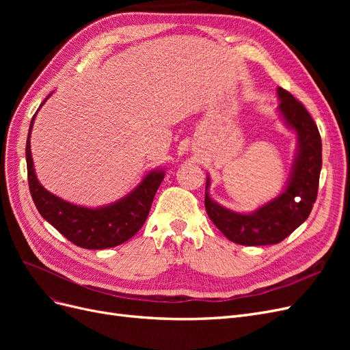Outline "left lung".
Segmentation results:
<instances>
[{"instance_id":"8db88e82","label":"left lung","mask_w":350,"mask_h":350,"mask_svg":"<svg viewBox=\"0 0 350 350\" xmlns=\"http://www.w3.org/2000/svg\"><path fill=\"white\" fill-rule=\"evenodd\" d=\"M279 113L296 134V153L283 191L251 213H238L210 197V176L206 183V211L210 220L229 241L239 245L279 243L308 219L317 200L321 172V137L304 105L278 88Z\"/></svg>"}]
</instances>
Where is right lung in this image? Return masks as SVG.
<instances>
[{
  "mask_svg": "<svg viewBox=\"0 0 350 350\" xmlns=\"http://www.w3.org/2000/svg\"><path fill=\"white\" fill-rule=\"evenodd\" d=\"M46 99L40 103V107H44ZM36 113L29 126L26 162L29 189L40 216L49 221L61 235L76 243L77 247L86 250L112 248L133 238L149 216L154 194L165 178L163 169H153L131 193L112 204L90 208L68 203V201L49 193L40 185L36 178L30 152V133L33 129Z\"/></svg>",
  "mask_w": 350,
  "mask_h": 350,
  "instance_id": "obj_1",
  "label": "right lung"
}]
</instances>
